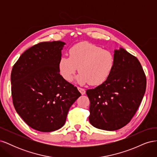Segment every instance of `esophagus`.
<instances>
[{"mask_svg": "<svg viewBox=\"0 0 157 157\" xmlns=\"http://www.w3.org/2000/svg\"><path fill=\"white\" fill-rule=\"evenodd\" d=\"M78 91L80 92V94H81L82 95H84V94H85V93H86V91H85V90L83 89V88L78 87Z\"/></svg>", "mask_w": 157, "mask_h": 157, "instance_id": "esophagus-1", "label": "esophagus"}]
</instances>
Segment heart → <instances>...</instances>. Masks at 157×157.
Masks as SVG:
<instances>
[{
	"mask_svg": "<svg viewBox=\"0 0 157 157\" xmlns=\"http://www.w3.org/2000/svg\"><path fill=\"white\" fill-rule=\"evenodd\" d=\"M69 55V58L64 56L60 58L59 73L66 81L70 82L78 70L80 73L76 80L81 85L89 83L92 86H98L105 82L115 64L111 51L88 42H79L71 47Z\"/></svg>",
	"mask_w": 157,
	"mask_h": 157,
	"instance_id": "heart-1",
	"label": "heart"
}]
</instances>
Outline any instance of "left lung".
Segmentation results:
<instances>
[{"label": "left lung", "mask_w": 157, "mask_h": 157, "mask_svg": "<svg viewBox=\"0 0 157 157\" xmlns=\"http://www.w3.org/2000/svg\"><path fill=\"white\" fill-rule=\"evenodd\" d=\"M115 64L108 79L86 90L89 121L93 126L113 131L126 126L136 114L146 90V77L139 60L126 50L114 51Z\"/></svg>", "instance_id": "8db88e82"}]
</instances>
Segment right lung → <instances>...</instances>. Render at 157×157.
<instances>
[{
	"label": "right lung",
	"instance_id": "obj_1",
	"mask_svg": "<svg viewBox=\"0 0 157 157\" xmlns=\"http://www.w3.org/2000/svg\"><path fill=\"white\" fill-rule=\"evenodd\" d=\"M65 42H43L21 55L11 73L13 106L26 124L50 132L65 123L69 108L81 96L63 78L58 62Z\"/></svg>",
	"mask_w": 157,
	"mask_h": 157
}]
</instances>
